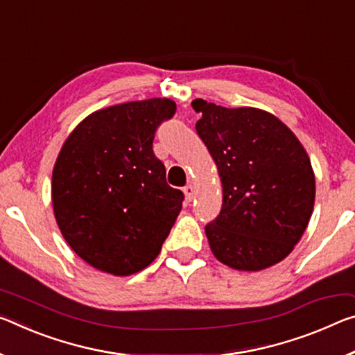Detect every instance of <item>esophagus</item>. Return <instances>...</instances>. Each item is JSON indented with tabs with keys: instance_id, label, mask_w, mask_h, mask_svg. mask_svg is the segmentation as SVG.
I'll return each mask as SVG.
<instances>
[{
	"instance_id": "obj_1",
	"label": "esophagus",
	"mask_w": 355,
	"mask_h": 355,
	"mask_svg": "<svg viewBox=\"0 0 355 355\" xmlns=\"http://www.w3.org/2000/svg\"><path fill=\"white\" fill-rule=\"evenodd\" d=\"M183 193H184V196H187L188 200H193L194 196H196V189H194L193 184H187V187L183 188Z\"/></svg>"
}]
</instances>
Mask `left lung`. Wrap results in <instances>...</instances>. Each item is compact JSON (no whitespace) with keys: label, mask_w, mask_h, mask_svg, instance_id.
<instances>
[{"label":"left lung","mask_w":355,"mask_h":355,"mask_svg":"<svg viewBox=\"0 0 355 355\" xmlns=\"http://www.w3.org/2000/svg\"><path fill=\"white\" fill-rule=\"evenodd\" d=\"M196 123L223 184V208L205 226L224 266L259 272L283 261L308 226L316 196L311 161L295 134L254 107L194 99Z\"/></svg>","instance_id":"obj_1"}]
</instances>
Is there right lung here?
Here are the masks:
<instances>
[{"mask_svg":"<svg viewBox=\"0 0 355 355\" xmlns=\"http://www.w3.org/2000/svg\"><path fill=\"white\" fill-rule=\"evenodd\" d=\"M172 99L132 101L93 112L69 134L52 173L56 224L72 250L101 272L128 277L148 267L184 199L153 153Z\"/></svg>","mask_w":355,"mask_h":355,"instance_id":"add662e5","label":"right lung"}]
</instances>
